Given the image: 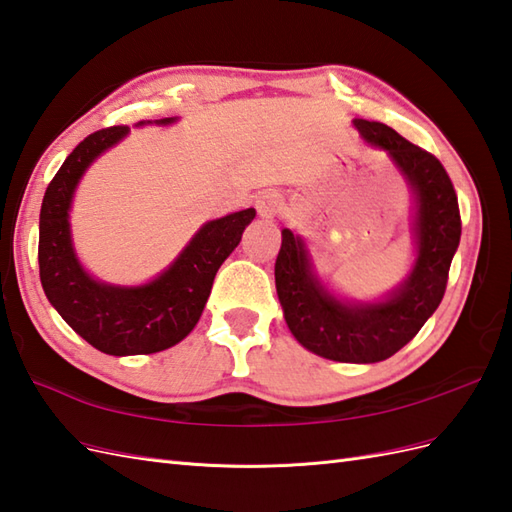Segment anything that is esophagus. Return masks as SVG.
<instances>
[{
	"mask_svg": "<svg viewBox=\"0 0 512 512\" xmlns=\"http://www.w3.org/2000/svg\"><path fill=\"white\" fill-rule=\"evenodd\" d=\"M255 209L261 218H272L281 209V194L272 192V189H268V192H261L255 198Z\"/></svg>",
	"mask_w": 512,
	"mask_h": 512,
	"instance_id": "obj_1",
	"label": "esophagus"
}]
</instances>
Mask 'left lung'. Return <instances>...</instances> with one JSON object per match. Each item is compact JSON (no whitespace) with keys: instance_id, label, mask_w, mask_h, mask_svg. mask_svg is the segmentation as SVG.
<instances>
[{"instance_id":"8db88e82","label":"left lung","mask_w":512,"mask_h":512,"mask_svg":"<svg viewBox=\"0 0 512 512\" xmlns=\"http://www.w3.org/2000/svg\"><path fill=\"white\" fill-rule=\"evenodd\" d=\"M368 146L384 150L414 198V261L397 288L377 301L340 299L314 272L305 240L281 231L275 283L283 318L307 351L334 362L373 364L395 355L441 305L460 244V211L445 168L382 122L353 120Z\"/></svg>"}]
</instances>
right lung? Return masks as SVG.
<instances>
[{"label": "right lung", "mask_w": 512, "mask_h": 512, "mask_svg": "<svg viewBox=\"0 0 512 512\" xmlns=\"http://www.w3.org/2000/svg\"><path fill=\"white\" fill-rule=\"evenodd\" d=\"M176 120L165 117L137 126H170ZM128 133V126H113L80 141L47 185L39 218V272L47 301L91 347L120 358L170 349L196 327L218 268L255 218L251 207L205 222L148 283L115 285L91 277L71 240V202L89 165Z\"/></svg>", "instance_id": "obj_1"}]
</instances>
